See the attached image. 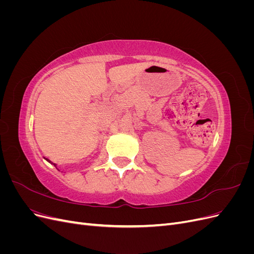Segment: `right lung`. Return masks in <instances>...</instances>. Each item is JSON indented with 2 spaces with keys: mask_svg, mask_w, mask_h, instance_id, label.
<instances>
[{
  "mask_svg": "<svg viewBox=\"0 0 254 254\" xmlns=\"http://www.w3.org/2000/svg\"><path fill=\"white\" fill-rule=\"evenodd\" d=\"M47 160H48V159H47ZM48 161H49V162H51V161H50V160H48ZM53 164H54V165H55V163H53Z\"/></svg>",
  "mask_w": 254,
  "mask_h": 254,
  "instance_id": "obj_1",
  "label": "right lung"
}]
</instances>
